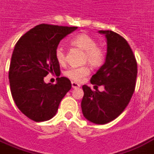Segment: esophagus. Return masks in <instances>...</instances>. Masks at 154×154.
<instances>
[{
	"label": "esophagus",
	"instance_id": "esophagus-1",
	"mask_svg": "<svg viewBox=\"0 0 154 154\" xmlns=\"http://www.w3.org/2000/svg\"><path fill=\"white\" fill-rule=\"evenodd\" d=\"M71 84H72V87H73L74 89H76V88H79V87H80V85L78 84V83H76V82H74V81H72V82H71Z\"/></svg>",
	"mask_w": 154,
	"mask_h": 154
}]
</instances>
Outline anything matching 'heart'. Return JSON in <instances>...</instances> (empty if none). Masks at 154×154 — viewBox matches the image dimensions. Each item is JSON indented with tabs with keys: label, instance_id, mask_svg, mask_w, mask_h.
Segmentation results:
<instances>
[{
	"label": "heart",
	"instance_id": "b5f03b06",
	"mask_svg": "<svg viewBox=\"0 0 154 154\" xmlns=\"http://www.w3.org/2000/svg\"><path fill=\"white\" fill-rule=\"evenodd\" d=\"M71 45L84 51L83 61L88 62L93 68H99L103 64L105 61V51L101 47L97 46V41L87 34H79L70 40ZM56 60L59 64L65 63L64 49L62 46H58L55 50ZM90 74V69L87 66L72 67L64 73V75L76 82H81Z\"/></svg>",
	"mask_w": 154,
	"mask_h": 154
}]
</instances>
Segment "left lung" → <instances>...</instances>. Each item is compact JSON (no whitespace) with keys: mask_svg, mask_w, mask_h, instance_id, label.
<instances>
[{"mask_svg":"<svg viewBox=\"0 0 154 154\" xmlns=\"http://www.w3.org/2000/svg\"><path fill=\"white\" fill-rule=\"evenodd\" d=\"M99 33L107 39V55L91 83L103 85L104 91H93L84 85L81 109L90 122L105 125L117 118L130 103L136 86L137 63L131 46L122 36L111 30Z\"/></svg>","mask_w":154,"mask_h":154,"instance_id":"8db88e82","label":"left lung"}]
</instances>
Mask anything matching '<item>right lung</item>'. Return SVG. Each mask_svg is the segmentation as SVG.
<instances>
[{"label":"right lung","mask_w":154,"mask_h":154,"mask_svg":"<svg viewBox=\"0 0 154 154\" xmlns=\"http://www.w3.org/2000/svg\"><path fill=\"white\" fill-rule=\"evenodd\" d=\"M76 29L42 23L25 33L15 45L8 75L11 93L18 109L35 122L55 116L62 99L71 89L66 77L57 78L55 85L45 83L44 77L60 72L56 48Z\"/></svg>","instance_id":"right-lung-1"}]
</instances>
